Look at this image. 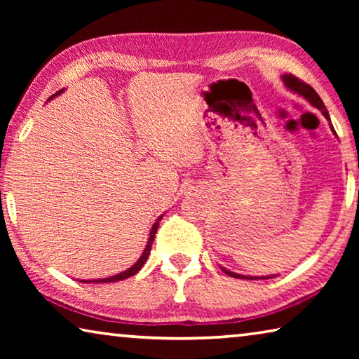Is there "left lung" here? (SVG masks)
Here are the masks:
<instances>
[{
    "label": "left lung",
    "mask_w": 359,
    "mask_h": 359,
    "mask_svg": "<svg viewBox=\"0 0 359 359\" xmlns=\"http://www.w3.org/2000/svg\"><path fill=\"white\" fill-rule=\"evenodd\" d=\"M282 81H283L285 87H287V88L290 90V92H293V93H296V95L302 96V98L311 102V104H312L313 107H317L318 111L325 115V118H326L327 121H330V126H331L332 135L337 136L336 131H334V128H332V123H331V118H330V112H327V109L325 107L323 101H321L318 93L315 92V90L311 87V85L306 83V82H302V81H299V79L294 77L293 74H283V76H282ZM220 267H222V266H220ZM222 271H223L226 276H229V277H234V278H247V280H259V278H261V280H266V278H274V277H277V276H242V274H238V272H231L229 269H224V267H222Z\"/></svg>",
    "instance_id": "obj_1"
}]
</instances>
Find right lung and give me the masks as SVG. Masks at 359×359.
<instances>
[{"instance_id":"obj_1","label":"right lung","mask_w":359,"mask_h":359,"mask_svg":"<svg viewBox=\"0 0 359 359\" xmlns=\"http://www.w3.org/2000/svg\"><path fill=\"white\" fill-rule=\"evenodd\" d=\"M62 92H63V90H60V92H57L55 95L50 96V98H48V101H50L52 98H55V96H58V95L62 93ZM161 218H163V215H160V217H158L156 220H155L154 226H151V229H150L147 245H145L142 255H141V257H139V259H137L136 263L133 264L131 267H128V269L123 271V272H118V274L111 276V277H106V278H95V280H81V282H83V283H90V282H95V283H111V282H120V280H123V278H128V277H131V276L137 274V272L141 271V267L144 266L145 261H147V258H149V255H150V248H151V244H154V241H155V234H156L158 224H160Z\"/></svg>"}]
</instances>
